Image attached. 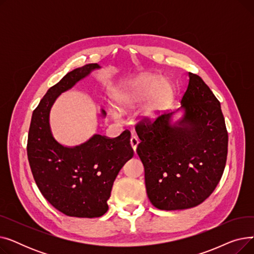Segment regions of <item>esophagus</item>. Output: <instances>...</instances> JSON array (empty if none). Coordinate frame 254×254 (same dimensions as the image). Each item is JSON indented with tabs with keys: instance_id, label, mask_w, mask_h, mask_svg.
I'll return each instance as SVG.
<instances>
[{
	"instance_id": "1",
	"label": "esophagus",
	"mask_w": 254,
	"mask_h": 254,
	"mask_svg": "<svg viewBox=\"0 0 254 254\" xmlns=\"http://www.w3.org/2000/svg\"><path fill=\"white\" fill-rule=\"evenodd\" d=\"M138 144H139V139L136 136H131L130 137V146H131V148L134 149L135 152H136Z\"/></svg>"
}]
</instances>
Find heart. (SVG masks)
<instances>
[{"mask_svg":"<svg viewBox=\"0 0 254 254\" xmlns=\"http://www.w3.org/2000/svg\"><path fill=\"white\" fill-rule=\"evenodd\" d=\"M161 81L157 76L146 75L116 86L112 92L114 107L119 112H127L146 100L140 116L147 122L156 118L166 108L171 96L169 84ZM111 113L115 117L118 116L114 110H111Z\"/></svg>","mask_w":254,"mask_h":254,"instance_id":"1","label":"heart"}]
</instances>
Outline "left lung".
I'll use <instances>...</instances> for the list:
<instances>
[{
  "label": "left lung",
  "instance_id": "1",
  "mask_svg": "<svg viewBox=\"0 0 254 254\" xmlns=\"http://www.w3.org/2000/svg\"><path fill=\"white\" fill-rule=\"evenodd\" d=\"M181 99L184 114L174 112L136 126L137 153L145 170L146 191L161 210H182L203 203L223 174L229 136L220 103L203 79L189 73Z\"/></svg>",
  "mask_w": 254,
  "mask_h": 254
}]
</instances>
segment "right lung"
Returning a JSON list of instances; mask_svg holds the SVG:
<instances>
[{"mask_svg":"<svg viewBox=\"0 0 254 254\" xmlns=\"http://www.w3.org/2000/svg\"><path fill=\"white\" fill-rule=\"evenodd\" d=\"M100 68L85 64L50 87L34 110L29 129L26 151L38 189L53 207L72 217L104 215L116 176L134 155L128 130L112 139L95 135L75 147L63 146L51 134L49 112L57 98Z\"/></svg>","mask_w":254,"mask_h":254,"instance_id":"obj_1","label":"right lung"}]
</instances>
